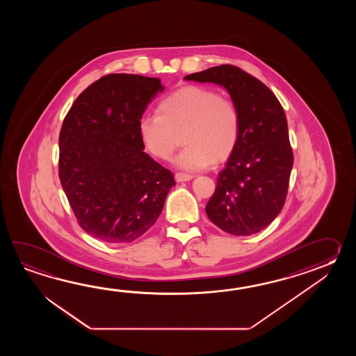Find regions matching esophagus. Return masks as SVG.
I'll return each instance as SVG.
<instances>
[{
  "mask_svg": "<svg viewBox=\"0 0 356 356\" xmlns=\"http://www.w3.org/2000/svg\"><path fill=\"white\" fill-rule=\"evenodd\" d=\"M175 178L177 181H188L193 178V175L177 173V175H175Z\"/></svg>",
  "mask_w": 356,
  "mask_h": 356,
  "instance_id": "esophagus-1",
  "label": "esophagus"
}]
</instances>
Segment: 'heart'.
I'll use <instances>...</instances> for the list:
<instances>
[{
    "mask_svg": "<svg viewBox=\"0 0 356 356\" xmlns=\"http://www.w3.org/2000/svg\"><path fill=\"white\" fill-rule=\"evenodd\" d=\"M158 113L140 118L141 143L154 158L169 160L183 134L187 146L175 160L181 170L198 172L227 160L239 141L238 106L210 88L183 86L160 102Z\"/></svg>",
    "mask_w": 356,
    "mask_h": 356,
    "instance_id": "b5f03b06",
    "label": "heart"
}]
</instances>
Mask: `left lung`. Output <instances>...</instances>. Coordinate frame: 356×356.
<instances>
[{
    "label": "left lung",
    "mask_w": 356,
    "mask_h": 356,
    "mask_svg": "<svg viewBox=\"0 0 356 356\" xmlns=\"http://www.w3.org/2000/svg\"><path fill=\"white\" fill-rule=\"evenodd\" d=\"M184 80L222 86L239 109V141L219 173L206 213L229 234H256L276 219L288 193L294 158L285 112L265 83L232 65Z\"/></svg>",
    "instance_id": "8db88e82"
}]
</instances>
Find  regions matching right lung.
Listing matches in <instances>:
<instances>
[{"instance_id":"right-lung-1","label":"right lung","mask_w":356,"mask_h":356,"mask_svg":"<svg viewBox=\"0 0 356 356\" xmlns=\"http://www.w3.org/2000/svg\"><path fill=\"white\" fill-rule=\"evenodd\" d=\"M163 90L158 77L103 76L77 97L62 124V188L80 227L103 242L136 241L175 186L138 135L140 118Z\"/></svg>"}]
</instances>
